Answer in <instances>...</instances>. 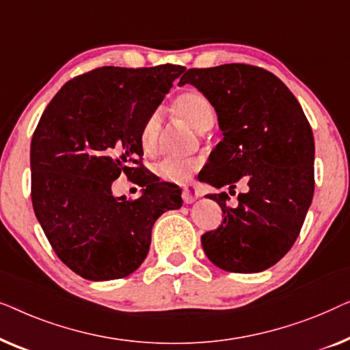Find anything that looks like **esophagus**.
Returning <instances> with one entry per match:
<instances>
[{
    "mask_svg": "<svg viewBox=\"0 0 350 350\" xmlns=\"http://www.w3.org/2000/svg\"><path fill=\"white\" fill-rule=\"evenodd\" d=\"M198 198H200V191H198V189H196L193 184L185 185L184 189H182V200H184V203L190 204V203H193V201L198 200Z\"/></svg>",
    "mask_w": 350,
    "mask_h": 350,
    "instance_id": "esophagus-1",
    "label": "esophagus"
}]
</instances>
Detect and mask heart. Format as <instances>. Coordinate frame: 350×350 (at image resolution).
Masks as SVG:
<instances>
[{
	"mask_svg": "<svg viewBox=\"0 0 350 350\" xmlns=\"http://www.w3.org/2000/svg\"><path fill=\"white\" fill-rule=\"evenodd\" d=\"M174 112L184 119L196 131H206L213 126L215 120V111L209 98L198 90H187L180 93L174 100ZM161 130V112L154 111L147 117L141 128L139 142L146 154H154L159 146V135ZM201 161L196 159H168L161 160L157 165V174L166 182L184 184L200 170Z\"/></svg>",
	"mask_w": 350,
	"mask_h": 350,
	"instance_id": "b5f03b06",
	"label": "heart"
}]
</instances>
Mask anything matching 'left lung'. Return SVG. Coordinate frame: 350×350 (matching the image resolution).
Listing matches in <instances>:
<instances>
[{
  "instance_id": "1",
  "label": "left lung",
  "mask_w": 350,
  "mask_h": 350,
  "mask_svg": "<svg viewBox=\"0 0 350 350\" xmlns=\"http://www.w3.org/2000/svg\"><path fill=\"white\" fill-rule=\"evenodd\" d=\"M204 93L217 114L222 141L201 170L206 184L230 193H209L224 213L217 230L201 236L204 254L230 273H260L292 249L314 195V136L287 85L262 68L230 63L191 68L179 85Z\"/></svg>"
}]
</instances>
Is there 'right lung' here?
Listing matches in <instances>:
<instances>
[{
  "mask_svg": "<svg viewBox=\"0 0 350 350\" xmlns=\"http://www.w3.org/2000/svg\"><path fill=\"white\" fill-rule=\"evenodd\" d=\"M179 65L103 66L66 82L41 116L31 139V201L58 258L88 280L120 279L141 267L155 220L182 206V190L142 166L139 135ZM122 172L142 196L111 193Z\"/></svg>",
  "mask_w": 350,
  "mask_h": 350,
  "instance_id": "obj_1",
  "label": "right lung"
}]
</instances>
